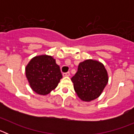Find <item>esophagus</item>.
Masks as SVG:
<instances>
[{"label": "esophagus", "instance_id": "esophagus-1", "mask_svg": "<svg viewBox=\"0 0 134 134\" xmlns=\"http://www.w3.org/2000/svg\"><path fill=\"white\" fill-rule=\"evenodd\" d=\"M70 73L69 72H66V73H63L64 77H68V76H70Z\"/></svg>", "mask_w": 134, "mask_h": 134}]
</instances>
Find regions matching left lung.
I'll return each mask as SVG.
<instances>
[{"mask_svg": "<svg viewBox=\"0 0 134 134\" xmlns=\"http://www.w3.org/2000/svg\"><path fill=\"white\" fill-rule=\"evenodd\" d=\"M71 80L80 99L90 102L102 94L108 83L109 76L103 64L98 60L88 59L80 62L77 72Z\"/></svg>", "mask_w": 134, "mask_h": 134, "instance_id": "8db88e82", "label": "left lung"}]
</instances>
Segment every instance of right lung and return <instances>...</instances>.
<instances>
[{
	"mask_svg": "<svg viewBox=\"0 0 134 134\" xmlns=\"http://www.w3.org/2000/svg\"><path fill=\"white\" fill-rule=\"evenodd\" d=\"M25 75L31 88L40 95H47L55 89L62 74L52 55L34 57L25 67Z\"/></svg>",
	"mask_w": 134,
	"mask_h": 134,
	"instance_id": "add662e5",
	"label": "right lung"
}]
</instances>
